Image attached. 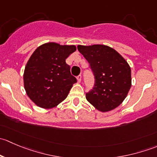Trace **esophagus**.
<instances>
[{"mask_svg":"<svg viewBox=\"0 0 157 157\" xmlns=\"http://www.w3.org/2000/svg\"><path fill=\"white\" fill-rule=\"evenodd\" d=\"M81 79H82L81 75H79L77 77V82H78V83H80V81H81Z\"/></svg>","mask_w":157,"mask_h":157,"instance_id":"esophagus-1","label":"esophagus"}]
</instances>
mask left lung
Wrapping results in <instances>:
<instances>
[{"mask_svg": "<svg viewBox=\"0 0 157 157\" xmlns=\"http://www.w3.org/2000/svg\"><path fill=\"white\" fill-rule=\"evenodd\" d=\"M77 49L87 60L95 83L86 98L101 112L118 107L131 86V67L115 49L102 45H78Z\"/></svg>", "mask_w": 157, "mask_h": 157, "instance_id": "left-lung-1", "label": "left lung"}]
</instances>
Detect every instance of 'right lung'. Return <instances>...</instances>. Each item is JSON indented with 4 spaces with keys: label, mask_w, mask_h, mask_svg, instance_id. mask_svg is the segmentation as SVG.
<instances>
[{
    "label": "right lung",
    "mask_w": 157,
    "mask_h": 157,
    "mask_svg": "<svg viewBox=\"0 0 157 157\" xmlns=\"http://www.w3.org/2000/svg\"><path fill=\"white\" fill-rule=\"evenodd\" d=\"M74 45L49 42L36 49L23 75L28 96L38 106L52 109L66 99L77 79L65 60L76 51Z\"/></svg>",
    "instance_id": "1"
}]
</instances>
